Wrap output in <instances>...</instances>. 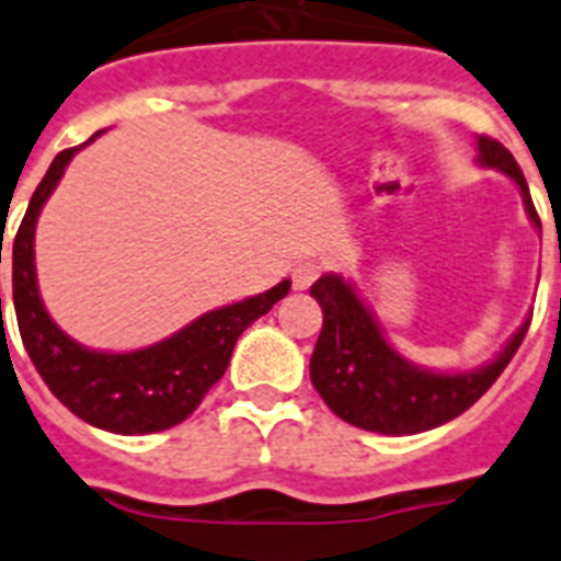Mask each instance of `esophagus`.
Returning a JSON list of instances; mask_svg holds the SVG:
<instances>
[{"instance_id": "34e87169", "label": "esophagus", "mask_w": 561, "mask_h": 561, "mask_svg": "<svg viewBox=\"0 0 561 561\" xmlns=\"http://www.w3.org/2000/svg\"><path fill=\"white\" fill-rule=\"evenodd\" d=\"M320 273H322L320 262H311V259H308V262H299V265L294 267V273H290V279H294V288L296 290L311 288L313 279H317Z\"/></svg>"}]
</instances>
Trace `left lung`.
<instances>
[{"mask_svg": "<svg viewBox=\"0 0 561 561\" xmlns=\"http://www.w3.org/2000/svg\"><path fill=\"white\" fill-rule=\"evenodd\" d=\"M478 163L516 181L527 216L541 230L516 158L499 140L481 135ZM311 296L322 308V331L311 354L313 389L336 417L380 435H417L467 412L499 380L530 328L527 317L499 357L476 371H430L391 348L375 313L340 273L320 276Z\"/></svg>", "mask_w": 561, "mask_h": 561, "instance_id": "left-lung-1", "label": "left lung"}]
</instances>
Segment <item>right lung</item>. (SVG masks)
<instances>
[{"label": "right lung", "instance_id": "add662e5", "mask_svg": "<svg viewBox=\"0 0 561 561\" xmlns=\"http://www.w3.org/2000/svg\"><path fill=\"white\" fill-rule=\"evenodd\" d=\"M83 147L62 149L54 158L31 195L28 213L13 239V311L20 322L22 345L54 398L80 421L117 435L163 432L186 421L198 409L204 394L230 366V354L241 331L271 311L288 294L290 282L285 279L265 294L202 313L172 336L138 352H91L75 343L48 317L39 299L34 230L36 218L66 172L68 161Z\"/></svg>", "mask_w": 561, "mask_h": 561}]
</instances>
